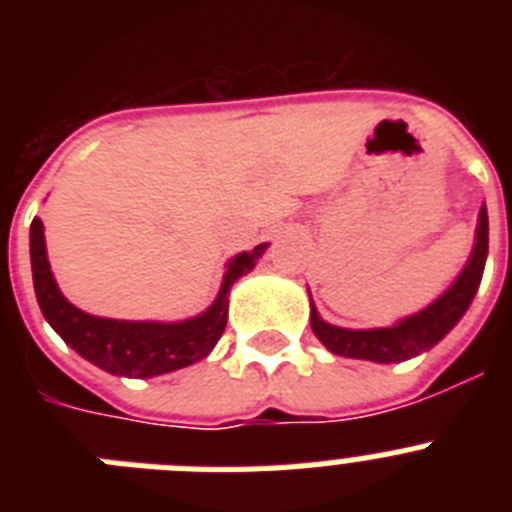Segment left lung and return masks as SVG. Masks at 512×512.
Instances as JSON below:
<instances>
[{
    "mask_svg": "<svg viewBox=\"0 0 512 512\" xmlns=\"http://www.w3.org/2000/svg\"><path fill=\"white\" fill-rule=\"evenodd\" d=\"M487 248H490V223H487V207L482 205L477 217V235L467 266L461 269L446 292L431 305L423 307L415 315L397 320L390 328H338L325 323L318 315V307L310 297V325L318 341L328 348L330 354L346 356V359H364L374 364H400L413 356L431 351L441 341L472 305L477 295L482 274H485ZM310 292V289H307Z\"/></svg>",
    "mask_w": 512,
    "mask_h": 512,
    "instance_id": "8db88e82",
    "label": "left lung"
}]
</instances>
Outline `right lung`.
Returning <instances> with one entry per match:
<instances>
[{
    "label": "right lung",
    "instance_id": "1",
    "mask_svg": "<svg viewBox=\"0 0 512 512\" xmlns=\"http://www.w3.org/2000/svg\"><path fill=\"white\" fill-rule=\"evenodd\" d=\"M266 248L269 243H261L253 251H243L230 259L215 302L194 318L176 320V323L115 320L89 315L61 295L48 253H45L43 220L35 217L30 225L33 287L43 318L81 359L92 361L94 366L115 374V377L133 379L169 374L205 359L220 341L225 323H228L230 287L256 266Z\"/></svg>",
    "mask_w": 512,
    "mask_h": 512
}]
</instances>
